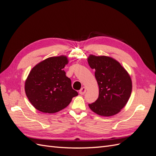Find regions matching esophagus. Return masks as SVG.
Here are the masks:
<instances>
[{
  "instance_id": "esophagus-1",
  "label": "esophagus",
  "mask_w": 156,
  "mask_h": 156,
  "mask_svg": "<svg viewBox=\"0 0 156 156\" xmlns=\"http://www.w3.org/2000/svg\"><path fill=\"white\" fill-rule=\"evenodd\" d=\"M86 91H87V88L85 87H83L79 90V94H81V95H83V94L86 92Z\"/></svg>"
}]
</instances>
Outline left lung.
Segmentation results:
<instances>
[{"label":"left lung","mask_w":156,"mask_h":156,"mask_svg":"<svg viewBox=\"0 0 156 156\" xmlns=\"http://www.w3.org/2000/svg\"><path fill=\"white\" fill-rule=\"evenodd\" d=\"M88 62L95 69L99 87L97 100L88 104L98 115L111 116L119 113L126 105L132 90L129 73L115 59L107 56L90 55Z\"/></svg>","instance_id":"left-lung-1"}]
</instances>
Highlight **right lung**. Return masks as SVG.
I'll list each match as a JSON object with an SVG mask.
<instances>
[{
  "label": "right lung",
  "mask_w": 156,
  "mask_h": 156,
  "mask_svg": "<svg viewBox=\"0 0 156 156\" xmlns=\"http://www.w3.org/2000/svg\"><path fill=\"white\" fill-rule=\"evenodd\" d=\"M68 63L66 56L49 57L36 64L25 84L26 95L37 110L55 113L66 107L78 95L63 68Z\"/></svg>",
  "instance_id": "right-lung-1"
}]
</instances>
